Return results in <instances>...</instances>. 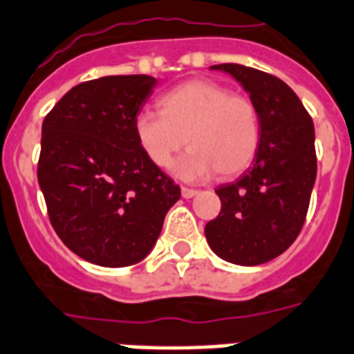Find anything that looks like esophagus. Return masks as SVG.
I'll use <instances>...</instances> for the list:
<instances>
[{
    "instance_id": "1",
    "label": "esophagus",
    "mask_w": 354,
    "mask_h": 354,
    "mask_svg": "<svg viewBox=\"0 0 354 354\" xmlns=\"http://www.w3.org/2000/svg\"><path fill=\"white\" fill-rule=\"evenodd\" d=\"M196 193H198V191H195V189L182 187V196H183V198H193V196H196Z\"/></svg>"
}]
</instances>
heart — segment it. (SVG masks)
Listing matches in <instances>:
<instances>
[{
	"label": "heart",
	"mask_w": 354,
	"mask_h": 354,
	"mask_svg": "<svg viewBox=\"0 0 354 354\" xmlns=\"http://www.w3.org/2000/svg\"><path fill=\"white\" fill-rule=\"evenodd\" d=\"M159 115L141 111L133 131L148 161L169 169L187 142L189 150L176 165L187 182H202L219 171L230 178L243 172L260 147V117L254 104L232 94L221 83L193 80L158 100Z\"/></svg>",
	"instance_id": "heart-1"
}]
</instances>
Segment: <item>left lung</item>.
Returning <instances> with one entry per match:
<instances>
[{
	"instance_id": "obj_1",
	"label": "left lung",
	"mask_w": 354,
	"mask_h": 354,
	"mask_svg": "<svg viewBox=\"0 0 354 354\" xmlns=\"http://www.w3.org/2000/svg\"><path fill=\"white\" fill-rule=\"evenodd\" d=\"M245 88L260 117L249 171L217 187L221 213L204 228L209 249L236 266H260L295 241L317 174L314 122L284 81L243 64H213Z\"/></svg>"
}]
</instances>
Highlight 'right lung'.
Wrapping results in <instances>:
<instances>
[{
    "label": "right lung",
    "instance_id": "add662e5",
    "mask_svg": "<svg viewBox=\"0 0 354 354\" xmlns=\"http://www.w3.org/2000/svg\"><path fill=\"white\" fill-rule=\"evenodd\" d=\"M156 85L145 74L85 81L42 122L37 174L51 226L96 266L145 260L180 201V187L148 161L133 131Z\"/></svg>",
    "mask_w": 354,
    "mask_h": 354
}]
</instances>
